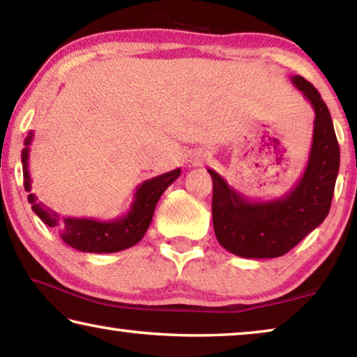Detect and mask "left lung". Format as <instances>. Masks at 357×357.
Masks as SVG:
<instances>
[{
    "label": "left lung",
    "mask_w": 357,
    "mask_h": 357,
    "mask_svg": "<svg viewBox=\"0 0 357 357\" xmlns=\"http://www.w3.org/2000/svg\"><path fill=\"white\" fill-rule=\"evenodd\" d=\"M314 109L310 157L298 183L273 200H250L208 168L213 179V227L218 242L242 258H278L326 220L340 168V147L331 112L321 94L300 75L291 77Z\"/></svg>",
    "instance_id": "8db88e82"
}]
</instances>
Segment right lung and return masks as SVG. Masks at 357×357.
I'll list each match as a JSON object with an SVG mask.
<instances>
[{
  "label": "right lung",
  "instance_id": "1",
  "mask_svg": "<svg viewBox=\"0 0 357 357\" xmlns=\"http://www.w3.org/2000/svg\"><path fill=\"white\" fill-rule=\"evenodd\" d=\"M31 141H33V131H30L25 137V147L22 151L24 188L29 192L31 210L45 225L54 227L67 245L79 252L115 253L136 245L151 226L157 202L160 200L168 185L174 183L181 174V168H176L141 183L132 195L130 210L115 220L99 221L93 218H61L54 210L36 199L35 194H30L31 178L29 172V157Z\"/></svg>",
  "mask_w": 357,
  "mask_h": 357
}]
</instances>
